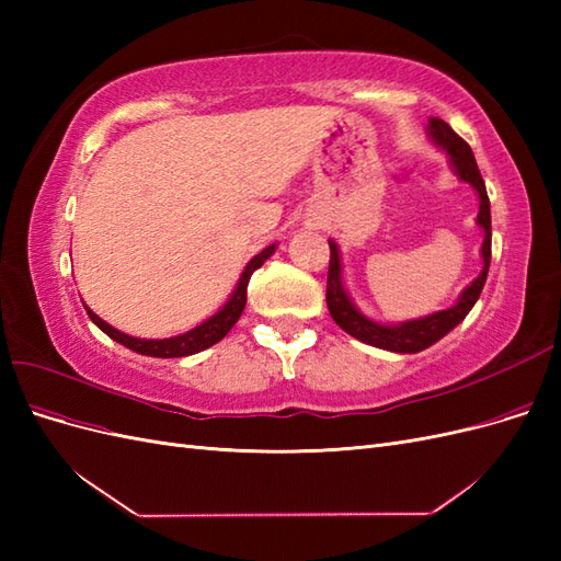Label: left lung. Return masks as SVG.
Here are the masks:
<instances>
[{"label": "left lung", "mask_w": 561, "mask_h": 561, "mask_svg": "<svg viewBox=\"0 0 561 561\" xmlns=\"http://www.w3.org/2000/svg\"><path fill=\"white\" fill-rule=\"evenodd\" d=\"M428 138L449 154V165L454 175L468 182L474 192L480 196V213H478V227L484 231V241H482V271L480 276L474 278L466 290L458 295L456 304L449 309L435 311L421 318H412L404 322H377L360 313V309L355 307L353 299L348 297L346 287H344V276H342V257H339V245L330 241V271H328V309L334 322L342 328L346 334L355 336L358 342L377 346L383 351H393V353H419L423 348L433 346L439 342L447 332H451L458 322H461L470 309L474 307V301L480 299L482 287L486 283L489 274V262H491V210H489V196H486V186L480 175V168L474 163L472 149L463 138L451 130L449 124H445L443 118H428Z\"/></svg>", "instance_id": "8db88e82"}]
</instances>
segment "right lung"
Returning <instances> with one entry per match:
<instances>
[{"label": "right lung", "mask_w": 561, "mask_h": 561, "mask_svg": "<svg viewBox=\"0 0 561 561\" xmlns=\"http://www.w3.org/2000/svg\"><path fill=\"white\" fill-rule=\"evenodd\" d=\"M276 248H278L276 243H271L262 252L254 254V257L248 262V266L243 268L239 283H236V290L225 301V307L219 309L215 316H210L208 320H203L201 325H196L194 330L184 332V334H178V336H168V339H138V336H130V334H126L122 330L112 328L110 322H105L103 318L95 316L89 307H83V309H87L89 318L107 336H112L114 342H118V344L135 351V353L149 355V358H184V355H194L198 351L210 348L217 342H222V339L227 336V332L236 325V320L241 318V313L245 309L250 276L271 257V254L276 252Z\"/></svg>", "instance_id": "right-lung-1"}]
</instances>
